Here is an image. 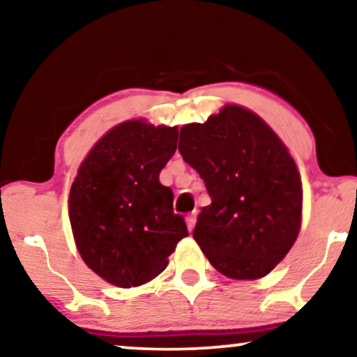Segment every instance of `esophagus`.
I'll return each mask as SVG.
<instances>
[{
	"label": "esophagus",
	"mask_w": 357,
	"mask_h": 357,
	"mask_svg": "<svg viewBox=\"0 0 357 357\" xmlns=\"http://www.w3.org/2000/svg\"><path fill=\"white\" fill-rule=\"evenodd\" d=\"M195 220H197V211H192L188 218H185V222H188V229H189V231L194 229Z\"/></svg>",
	"instance_id": "1"
}]
</instances>
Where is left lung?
Returning <instances> with one entry per match:
<instances>
[{"label": "left lung", "mask_w": 357, "mask_h": 357, "mask_svg": "<svg viewBox=\"0 0 357 357\" xmlns=\"http://www.w3.org/2000/svg\"><path fill=\"white\" fill-rule=\"evenodd\" d=\"M179 152L211 197L194 227L202 252L227 278H264L301 226V179L284 142L252 110L226 105L181 128Z\"/></svg>", "instance_id": "obj_1"}]
</instances>
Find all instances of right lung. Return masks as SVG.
I'll list each match as a JSON object with an SVG mask.
<instances>
[{"mask_svg":"<svg viewBox=\"0 0 357 357\" xmlns=\"http://www.w3.org/2000/svg\"><path fill=\"white\" fill-rule=\"evenodd\" d=\"M178 128L123 121L96 142L73 181L68 216L83 261L131 289L157 278L181 238L184 218L160 172L176 151Z\"/></svg>","mask_w":357,"mask_h":357,"instance_id":"right-lung-1","label":"right lung"}]
</instances>
